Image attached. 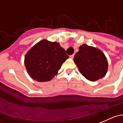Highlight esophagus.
<instances>
[{
	"label": "esophagus",
	"mask_w": 123,
	"mask_h": 123,
	"mask_svg": "<svg viewBox=\"0 0 123 123\" xmlns=\"http://www.w3.org/2000/svg\"><path fill=\"white\" fill-rule=\"evenodd\" d=\"M70 58H72V59H73V58H74V55H71V56H70Z\"/></svg>",
	"instance_id": "34e87169"
}]
</instances>
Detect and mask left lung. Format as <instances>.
<instances>
[{"instance_id": "obj_1", "label": "left lung", "mask_w": 123, "mask_h": 123, "mask_svg": "<svg viewBox=\"0 0 123 123\" xmlns=\"http://www.w3.org/2000/svg\"><path fill=\"white\" fill-rule=\"evenodd\" d=\"M79 71L87 80L95 81L104 77L108 70V62L104 53L87 44L79 47L73 59Z\"/></svg>"}]
</instances>
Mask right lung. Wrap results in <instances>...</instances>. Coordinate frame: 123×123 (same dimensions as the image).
I'll return each instance as SVG.
<instances>
[{
	"instance_id": "right-lung-1",
	"label": "right lung",
	"mask_w": 123,
	"mask_h": 123,
	"mask_svg": "<svg viewBox=\"0 0 123 123\" xmlns=\"http://www.w3.org/2000/svg\"><path fill=\"white\" fill-rule=\"evenodd\" d=\"M68 58L58 42L43 39L26 53L25 68L31 78L38 82H47L57 74L61 65Z\"/></svg>"
}]
</instances>
